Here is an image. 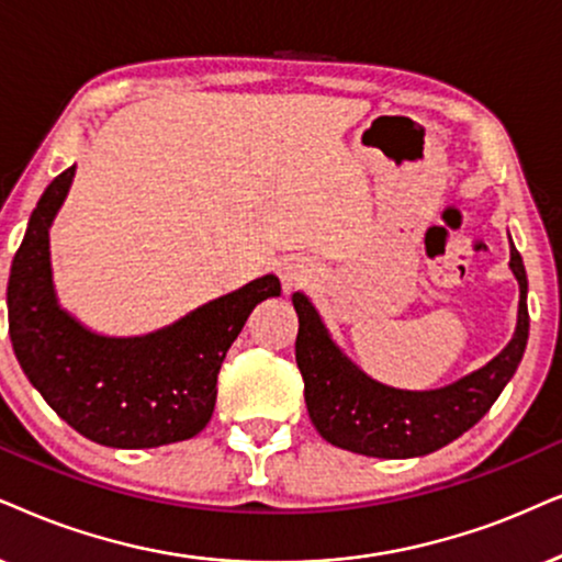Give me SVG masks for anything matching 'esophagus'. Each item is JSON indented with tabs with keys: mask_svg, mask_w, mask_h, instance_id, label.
Listing matches in <instances>:
<instances>
[{
	"mask_svg": "<svg viewBox=\"0 0 562 562\" xmlns=\"http://www.w3.org/2000/svg\"><path fill=\"white\" fill-rule=\"evenodd\" d=\"M280 280L285 290L308 285V282L314 280V267H311L305 259H295V257L285 259L280 265Z\"/></svg>",
	"mask_w": 562,
	"mask_h": 562,
	"instance_id": "34e87169",
	"label": "esophagus"
}]
</instances>
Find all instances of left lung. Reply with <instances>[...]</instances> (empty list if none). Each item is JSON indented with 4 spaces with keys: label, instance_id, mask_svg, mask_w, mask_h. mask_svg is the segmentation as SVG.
Here are the masks:
<instances>
[{
    "label": "left lung",
    "instance_id": "left-lung-1",
    "mask_svg": "<svg viewBox=\"0 0 562 562\" xmlns=\"http://www.w3.org/2000/svg\"><path fill=\"white\" fill-rule=\"evenodd\" d=\"M510 272L518 280L516 331L498 358L480 371L430 392H407L373 381L334 345L303 293H293L297 314L295 360L303 375L311 423L331 446L379 459L425 457L457 440L485 417L514 379L529 339L527 269L510 244Z\"/></svg>",
    "mask_w": 562,
    "mask_h": 562
}]
</instances>
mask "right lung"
I'll return each mask as SVG.
<instances>
[{"mask_svg":"<svg viewBox=\"0 0 562 562\" xmlns=\"http://www.w3.org/2000/svg\"><path fill=\"white\" fill-rule=\"evenodd\" d=\"M75 166L35 204L7 282L12 350L27 381L64 423L111 449H155L194 438L210 423L225 352L257 303L280 295L265 274L142 337H105L61 308L48 231Z\"/></svg>","mask_w":562,"mask_h":562,"instance_id":"obj_1","label":"right lung"}]
</instances>
